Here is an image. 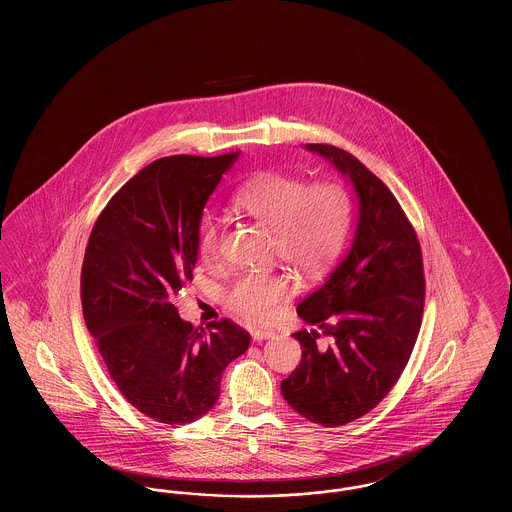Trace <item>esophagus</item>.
<instances>
[{
  "label": "esophagus",
  "instance_id": "esophagus-1",
  "mask_svg": "<svg viewBox=\"0 0 512 512\" xmlns=\"http://www.w3.org/2000/svg\"><path fill=\"white\" fill-rule=\"evenodd\" d=\"M274 336H276V334H274L272 330H253V332H251L253 341L270 340V338H274Z\"/></svg>",
  "mask_w": 512,
  "mask_h": 512
}]
</instances>
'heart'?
<instances>
[{
	"label": "heart",
	"instance_id": "1",
	"mask_svg": "<svg viewBox=\"0 0 512 512\" xmlns=\"http://www.w3.org/2000/svg\"><path fill=\"white\" fill-rule=\"evenodd\" d=\"M232 205L272 230L274 251L305 276L328 267L345 242L351 201L334 182L307 186L288 174H263L247 180L232 195ZM197 249L205 261H215L222 245V224L213 213L197 220ZM290 293L282 272H245L226 290L228 311L251 324H265L278 313Z\"/></svg>",
	"mask_w": 512,
	"mask_h": 512
}]
</instances>
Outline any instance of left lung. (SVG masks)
<instances>
[{
	"mask_svg": "<svg viewBox=\"0 0 512 512\" xmlns=\"http://www.w3.org/2000/svg\"><path fill=\"white\" fill-rule=\"evenodd\" d=\"M351 184L357 226L349 251L297 305L301 363L282 380L293 411L343 426L372 411L409 363L424 309V270L411 222L388 186L340 147L307 144ZM326 335L329 343L317 340Z\"/></svg>",
	"mask_w": 512,
	"mask_h": 512,
	"instance_id": "obj_1",
	"label": "left lung"
}]
</instances>
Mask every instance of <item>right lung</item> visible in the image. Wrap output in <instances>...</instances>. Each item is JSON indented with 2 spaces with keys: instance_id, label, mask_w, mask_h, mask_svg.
<instances>
[{
  "instance_id": "add662e5",
  "label": "right lung",
  "mask_w": 512,
  "mask_h": 512,
  "mask_svg": "<svg viewBox=\"0 0 512 512\" xmlns=\"http://www.w3.org/2000/svg\"><path fill=\"white\" fill-rule=\"evenodd\" d=\"M238 155L153 161L111 197L86 247V326L124 399L163 424L209 413L224 368L249 347L232 320L211 322L207 334L174 307L194 278L197 220Z\"/></svg>"
}]
</instances>
